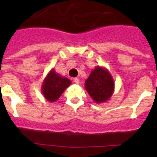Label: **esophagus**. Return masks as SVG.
<instances>
[{"instance_id": "esophagus-1", "label": "esophagus", "mask_w": 157, "mask_h": 157, "mask_svg": "<svg viewBox=\"0 0 157 157\" xmlns=\"http://www.w3.org/2000/svg\"><path fill=\"white\" fill-rule=\"evenodd\" d=\"M74 82L75 84H79V79L78 78H74Z\"/></svg>"}]
</instances>
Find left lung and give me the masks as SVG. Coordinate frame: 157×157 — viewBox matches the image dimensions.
Returning a JSON list of instances; mask_svg holds the SVG:
<instances>
[{
  "label": "left lung",
  "instance_id": "left-lung-1",
  "mask_svg": "<svg viewBox=\"0 0 157 157\" xmlns=\"http://www.w3.org/2000/svg\"><path fill=\"white\" fill-rule=\"evenodd\" d=\"M85 88L95 103H105L114 93L115 82L108 69L97 66L86 80Z\"/></svg>",
  "mask_w": 157,
  "mask_h": 157
}]
</instances>
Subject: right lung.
<instances>
[{"label": "right lung", "mask_w": 157, "mask_h": 157, "mask_svg": "<svg viewBox=\"0 0 157 157\" xmlns=\"http://www.w3.org/2000/svg\"><path fill=\"white\" fill-rule=\"evenodd\" d=\"M71 84V82L70 79L63 77L56 73L54 69H52L43 80L41 92L47 101L55 102Z\"/></svg>", "instance_id": "obj_1"}]
</instances>
